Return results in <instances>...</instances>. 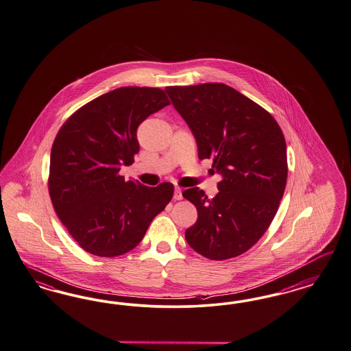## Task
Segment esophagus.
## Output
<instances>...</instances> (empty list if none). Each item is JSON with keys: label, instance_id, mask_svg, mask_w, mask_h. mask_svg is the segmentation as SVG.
Masks as SVG:
<instances>
[{"label": "esophagus", "instance_id": "esophagus-1", "mask_svg": "<svg viewBox=\"0 0 351 351\" xmlns=\"http://www.w3.org/2000/svg\"><path fill=\"white\" fill-rule=\"evenodd\" d=\"M173 198H175L176 201H180V199H182V192L180 188H176V189L173 191Z\"/></svg>", "mask_w": 351, "mask_h": 351}]
</instances>
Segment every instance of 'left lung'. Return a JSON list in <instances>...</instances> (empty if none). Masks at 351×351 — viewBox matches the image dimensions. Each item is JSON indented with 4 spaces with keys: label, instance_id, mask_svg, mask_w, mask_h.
Segmentation results:
<instances>
[{
    "label": "left lung",
    "instance_id": "8db88e82",
    "mask_svg": "<svg viewBox=\"0 0 351 351\" xmlns=\"http://www.w3.org/2000/svg\"><path fill=\"white\" fill-rule=\"evenodd\" d=\"M193 133L198 158H213L219 193L182 192L198 213L185 239L198 254L224 261L247 252L269 227L287 185V144L278 121L254 101L221 83L167 86Z\"/></svg>",
    "mask_w": 351,
    "mask_h": 351
}]
</instances>
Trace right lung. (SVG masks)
<instances>
[{"mask_svg": "<svg viewBox=\"0 0 351 351\" xmlns=\"http://www.w3.org/2000/svg\"><path fill=\"white\" fill-rule=\"evenodd\" d=\"M167 105L159 88L123 86L88 102L57 133L49 194L58 218L85 252L108 258L128 253L171 201V182L152 188L119 175L140 150L138 125Z\"/></svg>", "mask_w": 351, "mask_h": 351, "instance_id": "add662e5", "label": "right lung"}]
</instances>
